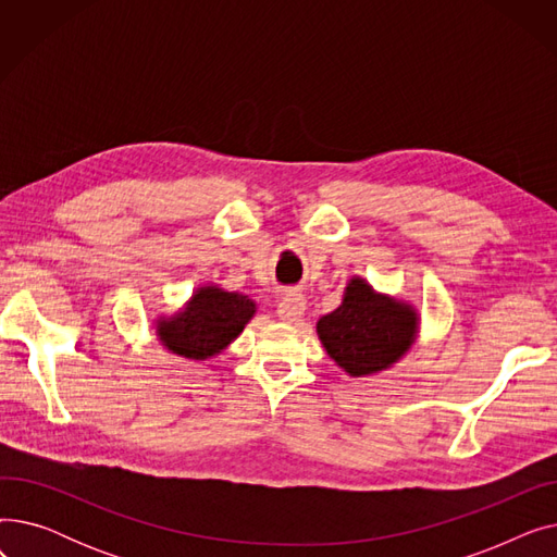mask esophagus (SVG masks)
<instances>
[{"label": "esophagus", "mask_w": 557, "mask_h": 557, "mask_svg": "<svg viewBox=\"0 0 557 557\" xmlns=\"http://www.w3.org/2000/svg\"><path fill=\"white\" fill-rule=\"evenodd\" d=\"M305 309H307V300L300 294H290L280 302L277 313H280L284 323H298V320L305 313Z\"/></svg>", "instance_id": "obj_1"}]
</instances>
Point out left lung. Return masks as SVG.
<instances>
[{
  "mask_svg": "<svg viewBox=\"0 0 557 557\" xmlns=\"http://www.w3.org/2000/svg\"><path fill=\"white\" fill-rule=\"evenodd\" d=\"M318 338L327 355L352 376L393 366L416 341L418 313L388 296H379L359 277L347 284L338 309L318 320Z\"/></svg>",
  "mask_w": 557,
  "mask_h": 557,
  "instance_id": "1",
  "label": "left lung"
}]
</instances>
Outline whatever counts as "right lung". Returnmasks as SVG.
<instances>
[{
  "instance_id": "right-lung-1",
  "label": "right lung",
  "mask_w": 557,
  "mask_h": 557,
  "mask_svg": "<svg viewBox=\"0 0 557 557\" xmlns=\"http://www.w3.org/2000/svg\"><path fill=\"white\" fill-rule=\"evenodd\" d=\"M255 313V302L242 294H227L219 286H202L187 307L162 320L158 336L173 355L202 361L219 355L237 338Z\"/></svg>"
}]
</instances>
